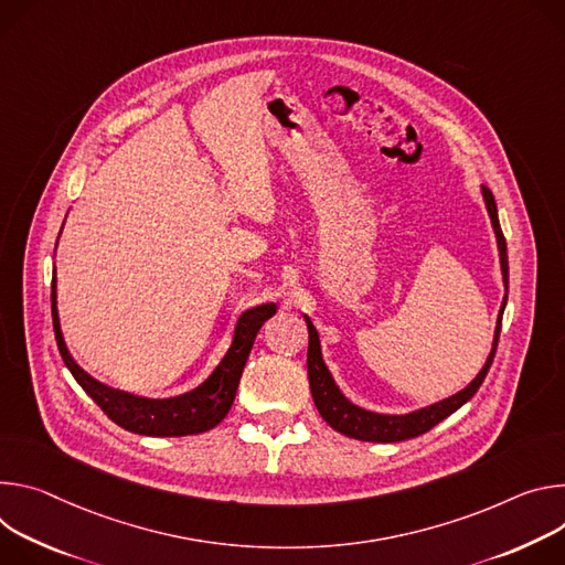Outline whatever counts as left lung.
I'll list each match as a JSON object with an SVG mask.
<instances>
[{"instance_id":"1","label":"left lung","mask_w":565,"mask_h":565,"mask_svg":"<svg viewBox=\"0 0 565 565\" xmlns=\"http://www.w3.org/2000/svg\"><path fill=\"white\" fill-rule=\"evenodd\" d=\"M482 198L495 231V239H498V250H500V267H503V280L505 287L510 285V267H508V244H505V235L500 231V222H498V211H495V202L493 195L487 185H482ZM508 300V296H505ZM505 300L503 307H500V317H498V326H495V337H493V348L491 354L487 359V363L482 365V370L478 372V377L458 395L437 402L428 408L408 413V415H380V413H367L354 404H350L341 391L337 388V384L332 382V374L328 372L323 356H321V343H319V334L311 326V321L305 317L307 323V332H309V348H307V374H309V388H311V397H315V404L321 413V417L339 433L354 437V440H363V443H402V440H411V437H417L426 430H430L435 424H440L443 419H447L451 413H456L462 404H467L478 388L482 386L487 372L491 367L495 348H498V337H500V323H503V309H505Z\"/></svg>"}]
</instances>
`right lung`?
Masks as SVG:
<instances>
[{"mask_svg": "<svg viewBox=\"0 0 565 565\" xmlns=\"http://www.w3.org/2000/svg\"><path fill=\"white\" fill-rule=\"evenodd\" d=\"M274 315H276L274 302L244 311L237 321L235 337L226 356L200 388L172 399H143V397H135V395L103 386L100 382L92 380L89 374L70 356L65 339H62V332H60L57 305H55V276L51 285V317H53L55 343L62 354V361H65V365L72 370L74 380L83 386V391L100 406V411L114 424H118L120 428L130 433L154 435V437L204 433L217 426L226 417V413L233 406L242 370L246 365L250 348H254L256 334L263 328V323Z\"/></svg>", "mask_w": 565, "mask_h": 565, "instance_id": "add662e5", "label": "right lung"}]
</instances>
